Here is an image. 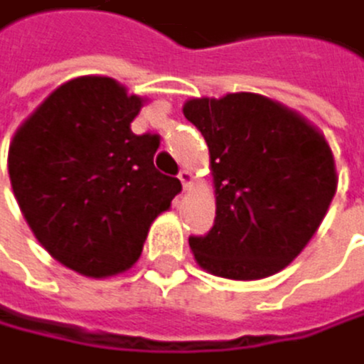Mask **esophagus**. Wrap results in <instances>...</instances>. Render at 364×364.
Returning a JSON list of instances; mask_svg holds the SVG:
<instances>
[{"mask_svg":"<svg viewBox=\"0 0 364 364\" xmlns=\"http://www.w3.org/2000/svg\"><path fill=\"white\" fill-rule=\"evenodd\" d=\"M178 178H180V182H182V186H184V189H189V184H191V180H193V175H191V171H186V168H182V171L178 173Z\"/></svg>","mask_w":364,"mask_h":364,"instance_id":"esophagus-1","label":"esophagus"}]
</instances>
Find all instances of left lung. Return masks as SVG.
<instances>
[{
	"label": "left lung",
	"mask_w": 364,
	"mask_h": 364,
	"mask_svg": "<svg viewBox=\"0 0 364 364\" xmlns=\"http://www.w3.org/2000/svg\"><path fill=\"white\" fill-rule=\"evenodd\" d=\"M182 112L209 146L216 189L213 227L189 236L200 268L238 282L284 270L338 189L326 139L293 109L250 92L191 99Z\"/></svg>",
	"instance_id": "obj_1"
}]
</instances>
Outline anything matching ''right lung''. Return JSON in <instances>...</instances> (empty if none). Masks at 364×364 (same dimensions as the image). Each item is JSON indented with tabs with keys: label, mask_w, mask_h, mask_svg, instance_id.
<instances>
[{
	"label": "right lung",
	"mask_w": 364,
	"mask_h": 364,
	"mask_svg": "<svg viewBox=\"0 0 364 364\" xmlns=\"http://www.w3.org/2000/svg\"><path fill=\"white\" fill-rule=\"evenodd\" d=\"M144 99L105 76L49 94L9 148L11 186L40 245L67 268L103 279L139 259L151 223L182 191L153 164L157 134H134Z\"/></svg>",
	"instance_id": "add662e5"
}]
</instances>
